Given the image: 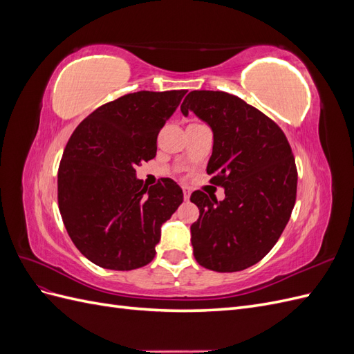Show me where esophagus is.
<instances>
[{"mask_svg": "<svg viewBox=\"0 0 354 354\" xmlns=\"http://www.w3.org/2000/svg\"><path fill=\"white\" fill-rule=\"evenodd\" d=\"M183 196H185V199H186V201L190 198V187L183 186Z\"/></svg>", "mask_w": 354, "mask_h": 354, "instance_id": "1", "label": "esophagus"}]
</instances>
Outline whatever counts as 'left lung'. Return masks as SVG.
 <instances>
[{"instance_id":"8db88e82","label":"left lung","mask_w":354,"mask_h":354,"mask_svg":"<svg viewBox=\"0 0 354 354\" xmlns=\"http://www.w3.org/2000/svg\"><path fill=\"white\" fill-rule=\"evenodd\" d=\"M181 112H194L214 134L207 173L224 187L223 201L195 190L199 218L190 226L196 261L227 273L259 263L291 217L297 198L295 159L269 116L224 91H190Z\"/></svg>"}]
</instances>
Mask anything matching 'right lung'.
Masks as SVG:
<instances>
[{
	"label": "right lung",
	"mask_w": 354,
	"mask_h": 354,
	"mask_svg": "<svg viewBox=\"0 0 354 354\" xmlns=\"http://www.w3.org/2000/svg\"><path fill=\"white\" fill-rule=\"evenodd\" d=\"M187 90L137 91L106 103L75 128L57 173L62 220L75 246L103 269L153 260L160 226L183 202L171 178L143 186L136 167L156 155V138Z\"/></svg>",
	"instance_id": "add662e5"
}]
</instances>
